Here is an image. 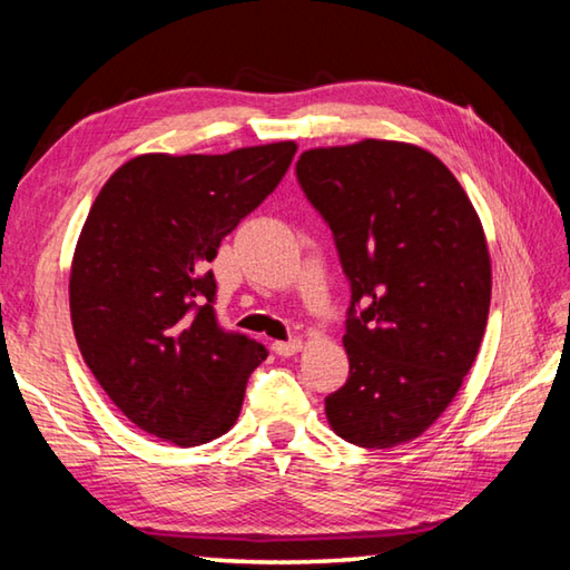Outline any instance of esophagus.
<instances>
[{
  "label": "esophagus",
  "instance_id": "obj_1",
  "mask_svg": "<svg viewBox=\"0 0 570 570\" xmlns=\"http://www.w3.org/2000/svg\"><path fill=\"white\" fill-rule=\"evenodd\" d=\"M272 350L278 354V356H294L298 350H302V340H288V342H274Z\"/></svg>",
  "mask_w": 570,
  "mask_h": 570
}]
</instances>
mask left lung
I'll use <instances>...</instances> for the list:
<instances>
[{"label":"left lung","instance_id":"8db88e82","mask_svg":"<svg viewBox=\"0 0 570 570\" xmlns=\"http://www.w3.org/2000/svg\"><path fill=\"white\" fill-rule=\"evenodd\" d=\"M296 180L332 228L352 294L350 380L324 400L326 417L352 445H402L445 412L485 334L480 218L458 178L407 142L306 150Z\"/></svg>","mask_w":570,"mask_h":570}]
</instances>
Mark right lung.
I'll list each match as a JSON object with an SVG mask.
<instances>
[{"mask_svg": "<svg viewBox=\"0 0 570 570\" xmlns=\"http://www.w3.org/2000/svg\"><path fill=\"white\" fill-rule=\"evenodd\" d=\"M292 140L226 156H138L105 183L77 240L72 330L125 417L180 448L234 428L268 352L216 316L208 264L286 176Z\"/></svg>", "mask_w": 570, "mask_h": 570, "instance_id": "1", "label": "right lung"}]
</instances>
